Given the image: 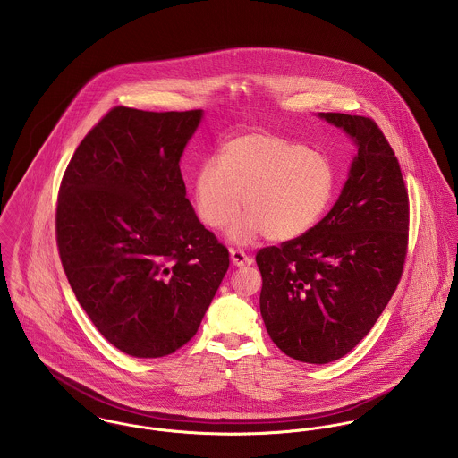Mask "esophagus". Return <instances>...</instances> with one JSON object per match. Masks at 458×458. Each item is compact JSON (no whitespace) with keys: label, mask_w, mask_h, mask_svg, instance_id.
<instances>
[{"label":"esophagus","mask_w":458,"mask_h":458,"mask_svg":"<svg viewBox=\"0 0 458 458\" xmlns=\"http://www.w3.org/2000/svg\"><path fill=\"white\" fill-rule=\"evenodd\" d=\"M231 261L234 266H250L252 264V258L250 256H247L243 250H236V249H233L231 250Z\"/></svg>","instance_id":"esophagus-1"}]
</instances>
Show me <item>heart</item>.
Wrapping results in <instances>:
<instances>
[{"label":"heart","instance_id":"heart-1","mask_svg":"<svg viewBox=\"0 0 458 458\" xmlns=\"http://www.w3.org/2000/svg\"><path fill=\"white\" fill-rule=\"evenodd\" d=\"M335 191V169L327 155L287 137L256 131L229 140L218 160L204 162L196 174L199 218L222 229L242 209L247 215L229 238L245 245L266 234L291 242L307 234L327 213Z\"/></svg>","mask_w":458,"mask_h":458}]
</instances>
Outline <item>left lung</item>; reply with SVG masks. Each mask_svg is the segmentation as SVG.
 Instances as JSON below:
<instances>
[{
    "mask_svg": "<svg viewBox=\"0 0 458 458\" xmlns=\"http://www.w3.org/2000/svg\"><path fill=\"white\" fill-rule=\"evenodd\" d=\"M358 155L327 216L301 238L256 256L261 316L287 356L325 365L345 356L392 300L407 256L409 197L394 151L365 116L319 113Z\"/></svg>",
    "mask_w": 458,
    "mask_h": 458,
    "instance_id": "1",
    "label": "left lung"
}]
</instances>
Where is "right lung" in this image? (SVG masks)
I'll return each mask as SVG.
<instances>
[{"mask_svg":"<svg viewBox=\"0 0 458 458\" xmlns=\"http://www.w3.org/2000/svg\"><path fill=\"white\" fill-rule=\"evenodd\" d=\"M202 111L111 109L77 146L56 206L68 284L95 327L133 358L183 347L229 267L197 218L180 158Z\"/></svg>","mask_w":458,"mask_h":458,"instance_id":"1","label":"right lung"}]
</instances>
